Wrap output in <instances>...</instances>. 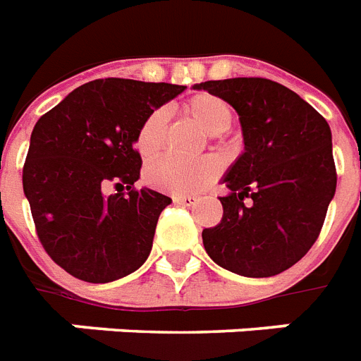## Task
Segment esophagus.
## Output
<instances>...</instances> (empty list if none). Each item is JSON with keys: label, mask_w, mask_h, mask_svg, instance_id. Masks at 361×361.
I'll return each mask as SVG.
<instances>
[{"label": "esophagus", "mask_w": 361, "mask_h": 361, "mask_svg": "<svg viewBox=\"0 0 361 361\" xmlns=\"http://www.w3.org/2000/svg\"><path fill=\"white\" fill-rule=\"evenodd\" d=\"M198 198L197 197H191V195H176L174 197V204L178 206H187V208H191L197 204Z\"/></svg>", "instance_id": "esophagus-1"}]
</instances>
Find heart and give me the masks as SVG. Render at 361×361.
<instances>
[{
  "instance_id": "obj_1",
  "label": "heart",
  "mask_w": 361,
  "mask_h": 361,
  "mask_svg": "<svg viewBox=\"0 0 361 361\" xmlns=\"http://www.w3.org/2000/svg\"><path fill=\"white\" fill-rule=\"evenodd\" d=\"M189 114L209 135H223L231 129L234 110L225 99L212 93H198L183 104ZM166 138V116L163 110H152L142 120L135 135V149L142 161H152L161 153ZM219 172V164L214 159L180 161L164 157L149 164L146 181L153 189L169 192H198L208 187Z\"/></svg>"
}]
</instances>
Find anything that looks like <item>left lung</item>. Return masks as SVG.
<instances>
[{"label":"left lung","instance_id":"obj_1","mask_svg":"<svg viewBox=\"0 0 361 361\" xmlns=\"http://www.w3.org/2000/svg\"><path fill=\"white\" fill-rule=\"evenodd\" d=\"M195 90L236 110L245 144L223 178L231 192L219 197V225L202 231L204 249L232 274H281L313 247L336 195L330 125L298 93L268 78L208 80Z\"/></svg>","mask_w":361,"mask_h":361}]
</instances>
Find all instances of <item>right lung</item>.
I'll return each instance as SVG.
<instances>
[{
	"label": "right lung",
	"instance_id": "add662e5",
	"mask_svg": "<svg viewBox=\"0 0 361 361\" xmlns=\"http://www.w3.org/2000/svg\"><path fill=\"white\" fill-rule=\"evenodd\" d=\"M185 86L99 78L76 87L33 127L22 172L37 236L76 279L110 283L152 251L159 215L172 198L136 189L138 125ZM114 186L118 192L106 195Z\"/></svg>",
	"mask_w": 361,
	"mask_h": 361
}]
</instances>
